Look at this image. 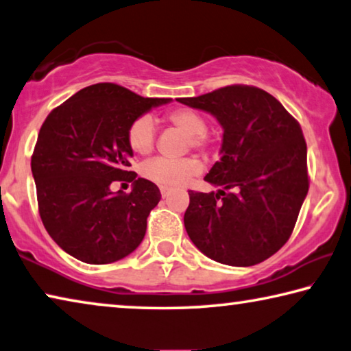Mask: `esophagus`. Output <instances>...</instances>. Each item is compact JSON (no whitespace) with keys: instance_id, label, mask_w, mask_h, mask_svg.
I'll return each instance as SVG.
<instances>
[{"instance_id":"obj_1","label":"esophagus","mask_w":351,"mask_h":351,"mask_svg":"<svg viewBox=\"0 0 351 351\" xmlns=\"http://www.w3.org/2000/svg\"><path fill=\"white\" fill-rule=\"evenodd\" d=\"M160 193H161V196H163V197H168L171 194V190H169V188H166V186H161Z\"/></svg>"}]
</instances>
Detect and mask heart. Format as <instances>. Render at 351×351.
<instances>
[{"instance_id": "1", "label": "heart", "mask_w": 351, "mask_h": 351, "mask_svg": "<svg viewBox=\"0 0 351 351\" xmlns=\"http://www.w3.org/2000/svg\"><path fill=\"white\" fill-rule=\"evenodd\" d=\"M165 121L186 133L185 150L194 149L199 152H208L213 147V139L207 133V119L201 112L193 108H176L165 114ZM155 123L147 114L134 119L127 130V141L130 149L138 155H147L155 145ZM201 169L194 158H155L143 166V176L150 182L161 186L179 188L186 185Z\"/></svg>"}]
</instances>
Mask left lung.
Here are the masks:
<instances>
[{"label": "left lung", "instance_id": "1", "mask_svg": "<svg viewBox=\"0 0 351 351\" xmlns=\"http://www.w3.org/2000/svg\"><path fill=\"white\" fill-rule=\"evenodd\" d=\"M179 101L213 114L224 130L221 158L204 177L223 190L188 191V237L224 265L267 261L290 239L309 190L298 121L256 86L230 84Z\"/></svg>", "mask_w": 351, "mask_h": 351}]
</instances>
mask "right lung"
I'll return each mask as SVG.
<instances>
[{
  "instance_id": "obj_1",
  "label": "right lung",
  "mask_w": 351,
  "mask_h": 351,
  "mask_svg": "<svg viewBox=\"0 0 351 351\" xmlns=\"http://www.w3.org/2000/svg\"><path fill=\"white\" fill-rule=\"evenodd\" d=\"M171 99H144L114 83L88 86L56 106L42 123L31 157L42 223L78 261L104 265L141 243L161 194L130 171L127 130L136 117ZM133 181L130 193H112Z\"/></svg>"
}]
</instances>
